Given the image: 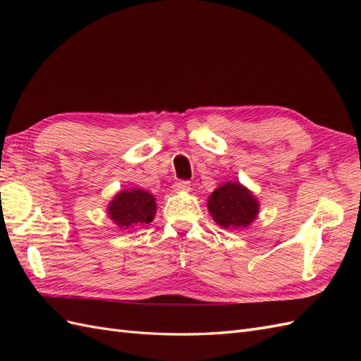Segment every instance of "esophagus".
Here are the masks:
<instances>
[{
    "label": "esophagus",
    "instance_id": "34e87169",
    "mask_svg": "<svg viewBox=\"0 0 361 361\" xmlns=\"http://www.w3.org/2000/svg\"><path fill=\"white\" fill-rule=\"evenodd\" d=\"M173 189L178 192H188V190H190V183L186 180H178V181H175Z\"/></svg>",
    "mask_w": 361,
    "mask_h": 361
}]
</instances>
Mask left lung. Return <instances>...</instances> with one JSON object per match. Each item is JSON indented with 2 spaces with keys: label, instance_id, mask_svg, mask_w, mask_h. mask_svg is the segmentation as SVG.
<instances>
[{
  "label": "left lung",
  "instance_id": "8db88e82",
  "mask_svg": "<svg viewBox=\"0 0 361 361\" xmlns=\"http://www.w3.org/2000/svg\"><path fill=\"white\" fill-rule=\"evenodd\" d=\"M207 209L221 228L243 229L257 219L259 203L243 184L228 181L212 192L207 200Z\"/></svg>",
  "mask_w": 361,
  "mask_h": 361
}]
</instances>
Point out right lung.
Returning a JSON list of instances; mask_svg holds the SVG:
<instances>
[{
    "label": "right lung",
    "mask_w": 361,
    "mask_h": 361,
    "mask_svg": "<svg viewBox=\"0 0 361 361\" xmlns=\"http://www.w3.org/2000/svg\"><path fill=\"white\" fill-rule=\"evenodd\" d=\"M155 197L145 189L121 190L107 206V214L120 229L132 231L154 220Z\"/></svg>",
    "instance_id": "1"
}]
</instances>
